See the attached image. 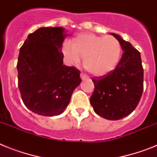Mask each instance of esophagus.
<instances>
[{
  "mask_svg": "<svg viewBox=\"0 0 157 157\" xmlns=\"http://www.w3.org/2000/svg\"><path fill=\"white\" fill-rule=\"evenodd\" d=\"M80 77H81V78L82 80L87 79V75L86 74H84V73H81V75H80Z\"/></svg>",
  "mask_w": 157,
  "mask_h": 157,
  "instance_id": "34e87169",
  "label": "esophagus"
}]
</instances>
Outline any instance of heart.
Masks as SVG:
<instances>
[{"label":"heart","mask_w":157,"mask_h":157,"mask_svg":"<svg viewBox=\"0 0 157 157\" xmlns=\"http://www.w3.org/2000/svg\"><path fill=\"white\" fill-rule=\"evenodd\" d=\"M63 53L71 63L84 58V67L90 73L101 76L112 71L121 56L120 41L111 35L98 36L91 33H82L73 38L71 46L65 44Z\"/></svg>","instance_id":"b5f03b06"}]
</instances>
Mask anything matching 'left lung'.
Returning <instances> with one entry per match:
<instances>
[{"label": "left lung", "mask_w": 157, "mask_h": 157, "mask_svg": "<svg viewBox=\"0 0 157 157\" xmlns=\"http://www.w3.org/2000/svg\"><path fill=\"white\" fill-rule=\"evenodd\" d=\"M112 35L120 41L123 53L114 70L92 78L94 90L90 104L100 116L118 120L130 115L138 106L144 89V70L140 52L120 36Z\"/></svg>", "instance_id": "obj_1"}]
</instances>
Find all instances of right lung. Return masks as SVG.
I'll list each match as a JSON object with an SVG mask.
<instances>
[{
	"instance_id": "obj_1",
	"label": "right lung",
	"mask_w": 157,
	"mask_h": 157,
	"mask_svg": "<svg viewBox=\"0 0 157 157\" xmlns=\"http://www.w3.org/2000/svg\"><path fill=\"white\" fill-rule=\"evenodd\" d=\"M63 27H41L28 35L19 49L18 86L23 103L38 115L61 114L79 85L80 71L63 64Z\"/></svg>"
}]
</instances>
